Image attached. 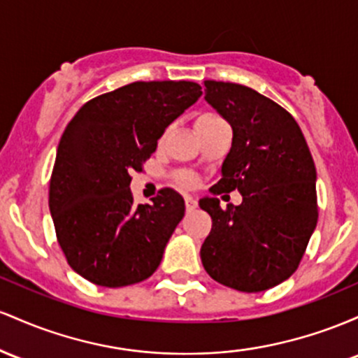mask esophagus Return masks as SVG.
<instances>
[{
	"label": "esophagus",
	"mask_w": 358,
	"mask_h": 358,
	"mask_svg": "<svg viewBox=\"0 0 358 358\" xmlns=\"http://www.w3.org/2000/svg\"><path fill=\"white\" fill-rule=\"evenodd\" d=\"M196 208H198V201H196L194 198H191V196H186V210L187 211H194Z\"/></svg>",
	"instance_id": "esophagus-1"
}]
</instances>
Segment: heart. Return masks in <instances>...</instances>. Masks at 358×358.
I'll return each instance as SVG.
<instances>
[{
  "label": "heart",
  "instance_id": "1",
  "mask_svg": "<svg viewBox=\"0 0 358 358\" xmlns=\"http://www.w3.org/2000/svg\"><path fill=\"white\" fill-rule=\"evenodd\" d=\"M216 125H224V122L222 118H218V116H213V115H206L203 116V118L198 120V123H196V130H204V128H211V127H216ZM167 135V134H166ZM164 135V136H166ZM178 182L180 187H186V189H192V187L196 186V178L189 172H182V174L178 176Z\"/></svg>",
  "mask_w": 358,
  "mask_h": 358
}]
</instances>
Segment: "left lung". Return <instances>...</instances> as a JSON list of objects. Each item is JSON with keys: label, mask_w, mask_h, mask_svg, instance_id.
<instances>
[{"label": "left lung", "mask_w": 358, "mask_h": 358, "mask_svg": "<svg viewBox=\"0 0 358 358\" xmlns=\"http://www.w3.org/2000/svg\"><path fill=\"white\" fill-rule=\"evenodd\" d=\"M204 86V99L230 123L233 140L213 198L199 201L213 220L201 262L223 286L266 291L294 274L318 223L315 162L282 106L242 84ZM231 190L243 204L223 210L214 196Z\"/></svg>", "instance_id": "1"}]
</instances>
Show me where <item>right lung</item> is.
<instances>
[{"mask_svg":"<svg viewBox=\"0 0 358 358\" xmlns=\"http://www.w3.org/2000/svg\"><path fill=\"white\" fill-rule=\"evenodd\" d=\"M201 94L189 81L131 83L92 98L64 130L49 208L67 264L90 282L123 287L157 271L184 199L164 187L135 206L131 172H142L164 130Z\"/></svg>","mask_w":358,"mask_h":358,"instance_id":"1","label":"right lung"}]
</instances>
